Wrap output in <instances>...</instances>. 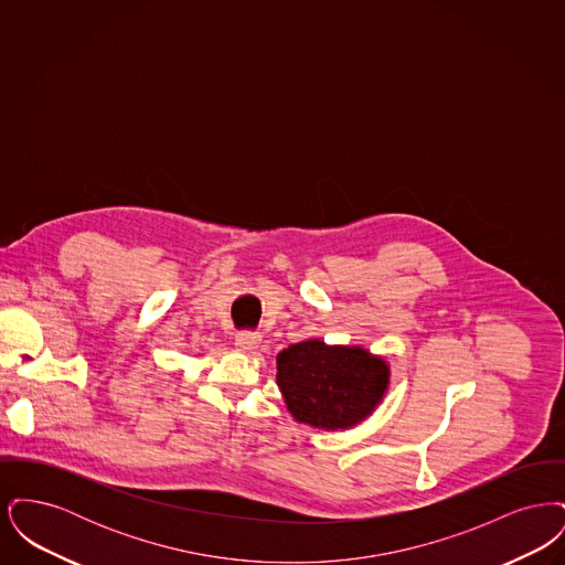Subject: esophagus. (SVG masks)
I'll return each mask as SVG.
<instances>
[{"label": "esophagus", "mask_w": 565, "mask_h": 565, "mask_svg": "<svg viewBox=\"0 0 565 565\" xmlns=\"http://www.w3.org/2000/svg\"><path fill=\"white\" fill-rule=\"evenodd\" d=\"M235 345L242 351L258 350V345H260V334H256V332H242V334H237Z\"/></svg>", "instance_id": "34e87169"}]
</instances>
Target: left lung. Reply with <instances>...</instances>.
<instances>
[{
  "label": "left lung",
  "instance_id": "8db88e82",
  "mask_svg": "<svg viewBox=\"0 0 565 565\" xmlns=\"http://www.w3.org/2000/svg\"><path fill=\"white\" fill-rule=\"evenodd\" d=\"M390 364L360 345L307 339L277 353V385L298 424L350 430L375 413L390 387Z\"/></svg>",
  "mask_w": 565,
  "mask_h": 565
}]
</instances>
